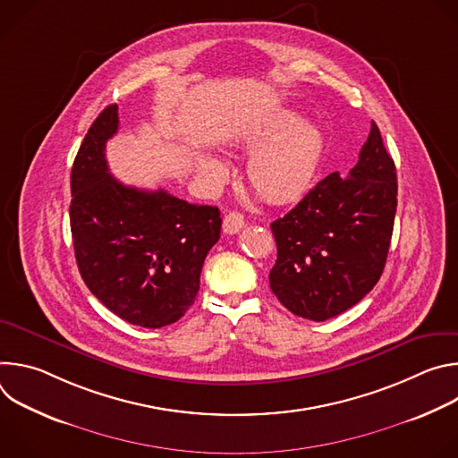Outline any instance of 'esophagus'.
Wrapping results in <instances>:
<instances>
[{
  "instance_id": "1",
  "label": "esophagus",
  "mask_w": 458,
  "mask_h": 458,
  "mask_svg": "<svg viewBox=\"0 0 458 458\" xmlns=\"http://www.w3.org/2000/svg\"><path fill=\"white\" fill-rule=\"evenodd\" d=\"M242 226H244V217H242V214H239V212H230V214L225 216V219H223V232L228 233V235L237 233Z\"/></svg>"
}]
</instances>
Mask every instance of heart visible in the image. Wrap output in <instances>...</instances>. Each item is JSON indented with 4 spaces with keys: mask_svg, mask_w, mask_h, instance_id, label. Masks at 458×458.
<instances>
[{
    "mask_svg": "<svg viewBox=\"0 0 458 458\" xmlns=\"http://www.w3.org/2000/svg\"><path fill=\"white\" fill-rule=\"evenodd\" d=\"M241 148L255 152L246 165L253 190L279 205L297 199L310 186L322 154V134L313 123H299L297 114L281 112L244 138ZM198 170L210 184L228 174L226 165L214 156L199 157Z\"/></svg>",
    "mask_w": 458,
    "mask_h": 458,
    "instance_id": "1",
    "label": "heart"
}]
</instances>
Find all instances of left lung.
<instances>
[{
    "mask_svg": "<svg viewBox=\"0 0 458 458\" xmlns=\"http://www.w3.org/2000/svg\"><path fill=\"white\" fill-rule=\"evenodd\" d=\"M397 212V172L371 121L357 165L317 182L272 223L270 288L292 313L322 322L355 306L382 276Z\"/></svg>",
    "mask_w": 458,
    "mask_h": 458,
    "instance_id": "1",
    "label": "left lung"
}]
</instances>
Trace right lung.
<instances>
[{
  "label": "right lung",
  "mask_w": 458,
  "mask_h": 458,
  "mask_svg": "<svg viewBox=\"0 0 458 458\" xmlns=\"http://www.w3.org/2000/svg\"><path fill=\"white\" fill-rule=\"evenodd\" d=\"M117 126V105H110L89 128L72 165L78 268L112 313L141 328H163L193 304L205 259L221 235V212L112 177L105 145Z\"/></svg>",
  "instance_id": "1"
}]
</instances>
